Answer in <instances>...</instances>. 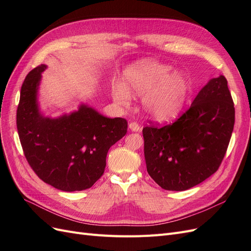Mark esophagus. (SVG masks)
Returning a JSON list of instances; mask_svg holds the SVG:
<instances>
[{
  "instance_id": "34e87169",
  "label": "esophagus",
  "mask_w": 251,
  "mask_h": 251,
  "mask_svg": "<svg viewBox=\"0 0 251 251\" xmlns=\"http://www.w3.org/2000/svg\"><path fill=\"white\" fill-rule=\"evenodd\" d=\"M128 127H130V130L133 132H138L140 130V126L137 123H131L128 125Z\"/></svg>"
}]
</instances>
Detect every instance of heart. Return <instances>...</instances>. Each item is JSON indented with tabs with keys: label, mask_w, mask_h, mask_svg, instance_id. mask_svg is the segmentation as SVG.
<instances>
[{
	"label": "heart",
	"mask_w": 251,
	"mask_h": 251,
	"mask_svg": "<svg viewBox=\"0 0 251 251\" xmlns=\"http://www.w3.org/2000/svg\"><path fill=\"white\" fill-rule=\"evenodd\" d=\"M123 83H114L113 97L121 105L131 101V94L143 95V109L159 121L176 118L183 110L192 82L183 72L175 71L171 66L154 60H144L126 68Z\"/></svg>",
	"instance_id": "b5f03b06"
}]
</instances>
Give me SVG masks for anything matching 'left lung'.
I'll return each instance as SVG.
<instances>
[{"mask_svg":"<svg viewBox=\"0 0 251 251\" xmlns=\"http://www.w3.org/2000/svg\"><path fill=\"white\" fill-rule=\"evenodd\" d=\"M143 127L150 176L166 191H186L221 165L234 125L227 80L220 75L201 89L191 107L173 124Z\"/></svg>","mask_w":251,"mask_h":251,"instance_id":"left-lung-1","label":"left lung"}]
</instances>
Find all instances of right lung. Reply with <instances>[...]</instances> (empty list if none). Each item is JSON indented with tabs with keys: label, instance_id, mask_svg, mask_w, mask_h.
<instances>
[{
	"label": "right lung",
	"instance_id": "obj_1",
	"mask_svg": "<svg viewBox=\"0 0 251 251\" xmlns=\"http://www.w3.org/2000/svg\"><path fill=\"white\" fill-rule=\"evenodd\" d=\"M46 65L30 71L21 88L17 127L29 165L45 183L64 192L92 186L105 169L109 149L126 134L125 118H108L81 104L55 119L37 107V89Z\"/></svg>",
	"mask_w": 251,
	"mask_h": 251
}]
</instances>
